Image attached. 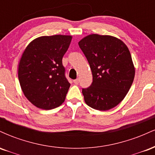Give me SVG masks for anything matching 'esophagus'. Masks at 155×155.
Returning <instances> with one entry per match:
<instances>
[{
	"label": "esophagus",
	"instance_id": "obj_1",
	"mask_svg": "<svg viewBox=\"0 0 155 155\" xmlns=\"http://www.w3.org/2000/svg\"><path fill=\"white\" fill-rule=\"evenodd\" d=\"M79 79H75V80H74V83L75 84H79Z\"/></svg>",
	"mask_w": 155,
	"mask_h": 155
}]
</instances>
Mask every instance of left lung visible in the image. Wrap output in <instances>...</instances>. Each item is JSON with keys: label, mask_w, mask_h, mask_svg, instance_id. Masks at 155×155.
I'll list each match as a JSON object with an SVG mask.
<instances>
[{"label": "left lung", "mask_w": 155, "mask_h": 155, "mask_svg": "<svg viewBox=\"0 0 155 155\" xmlns=\"http://www.w3.org/2000/svg\"><path fill=\"white\" fill-rule=\"evenodd\" d=\"M79 46L92 74V84L82 89L85 103L99 111L117 106L134 79L135 67L128 48L116 37L98 34L87 35L79 41Z\"/></svg>", "instance_id": "left-lung-1"}]
</instances>
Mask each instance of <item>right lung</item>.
<instances>
[{"label":"right lung","instance_id":"obj_1","mask_svg":"<svg viewBox=\"0 0 155 155\" xmlns=\"http://www.w3.org/2000/svg\"><path fill=\"white\" fill-rule=\"evenodd\" d=\"M72 35H54L35 38L23 51L18 68L21 89L37 108L49 110L65 101L71 84L62 60Z\"/></svg>","mask_w":155,"mask_h":155}]
</instances>
